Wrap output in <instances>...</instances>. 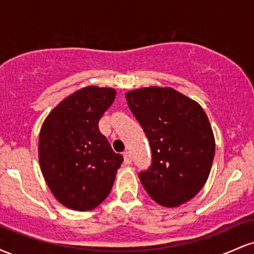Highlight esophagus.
Returning <instances> with one entry per match:
<instances>
[{"mask_svg": "<svg viewBox=\"0 0 254 254\" xmlns=\"http://www.w3.org/2000/svg\"><path fill=\"white\" fill-rule=\"evenodd\" d=\"M123 155H124V164L125 165H130L131 161H132V157H131V154L129 153V151H125Z\"/></svg>", "mask_w": 254, "mask_h": 254, "instance_id": "esophagus-1", "label": "esophagus"}]
</instances>
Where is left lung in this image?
<instances>
[{"instance_id":"obj_1","label":"left lung","mask_w":254,"mask_h":254,"mask_svg":"<svg viewBox=\"0 0 254 254\" xmlns=\"http://www.w3.org/2000/svg\"><path fill=\"white\" fill-rule=\"evenodd\" d=\"M125 98L150 144V167L138 173L144 190L166 208L186 203L202 190L215 155L205 112L168 87L130 90Z\"/></svg>"}]
</instances>
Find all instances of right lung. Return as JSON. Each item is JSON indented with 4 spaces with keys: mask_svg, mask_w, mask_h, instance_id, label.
Instances as JSON below:
<instances>
[{
    "mask_svg": "<svg viewBox=\"0 0 254 254\" xmlns=\"http://www.w3.org/2000/svg\"><path fill=\"white\" fill-rule=\"evenodd\" d=\"M115 98L113 88L84 87L43 123L38 153L44 179L58 202L72 210H92L103 202L123 162L98 127Z\"/></svg>",
    "mask_w": 254,
    "mask_h": 254,
    "instance_id": "obj_1",
    "label": "right lung"
}]
</instances>
